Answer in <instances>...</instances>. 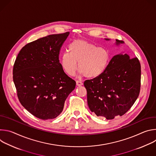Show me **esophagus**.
Here are the masks:
<instances>
[{
	"label": "esophagus",
	"instance_id": "1",
	"mask_svg": "<svg viewBox=\"0 0 156 156\" xmlns=\"http://www.w3.org/2000/svg\"><path fill=\"white\" fill-rule=\"evenodd\" d=\"M76 85H77L78 86H80L83 85V82H82L81 81L77 80V81H76Z\"/></svg>",
	"mask_w": 156,
	"mask_h": 156
}]
</instances>
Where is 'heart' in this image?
I'll return each mask as SVG.
<instances>
[{
  "mask_svg": "<svg viewBox=\"0 0 156 156\" xmlns=\"http://www.w3.org/2000/svg\"><path fill=\"white\" fill-rule=\"evenodd\" d=\"M68 52L60 57L62 67L70 76H73L78 70L85 77L94 78L102 75L107 69L110 60L109 52L104 48L84 39H76L68 48Z\"/></svg>",
  "mask_w": 156,
  "mask_h": 156,
  "instance_id": "1",
  "label": "heart"
}]
</instances>
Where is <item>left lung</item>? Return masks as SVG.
<instances>
[{
	"instance_id": "left-lung-1",
	"label": "left lung",
	"mask_w": 156,
	"mask_h": 156,
	"mask_svg": "<svg viewBox=\"0 0 156 156\" xmlns=\"http://www.w3.org/2000/svg\"><path fill=\"white\" fill-rule=\"evenodd\" d=\"M117 44L122 43L117 39ZM89 108L107 120L122 116L137 99L141 87V65L137 57L117 54L100 76L84 82Z\"/></svg>"
}]
</instances>
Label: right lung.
Returning a JSON list of instances; mask_svg holds the SVG:
<instances>
[{"label":"right lung","mask_w":156,"mask_h":156,"mask_svg":"<svg viewBox=\"0 0 156 156\" xmlns=\"http://www.w3.org/2000/svg\"><path fill=\"white\" fill-rule=\"evenodd\" d=\"M69 33L48 35L26 44L15 61L13 80L19 101L39 119L58 116L75 87V81L64 72L59 61Z\"/></svg>","instance_id":"1"}]
</instances>
